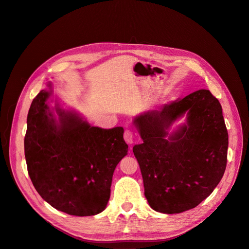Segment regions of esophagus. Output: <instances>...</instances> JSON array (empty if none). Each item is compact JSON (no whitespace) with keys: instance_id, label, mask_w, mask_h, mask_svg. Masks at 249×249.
I'll list each match as a JSON object with an SVG mask.
<instances>
[{"instance_id":"esophagus-1","label":"esophagus","mask_w":249,"mask_h":249,"mask_svg":"<svg viewBox=\"0 0 249 249\" xmlns=\"http://www.w3.org/2000/svg\"><path fill=\"white\" fill-rule=\"evenodd\" d=\"M124 140H125V142L127 143V144H132L133 141H134V134H133V132L129 131V130L124 131Z\"/></svg>"}]
</instances>
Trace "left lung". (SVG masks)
<instances>
[{"instance_id":"left-lung-1","label":"left lung","mask_w":249,"mask_h":249,"mask_svg":"<svg viewBox=\"0 0 249 249\" xmlns=\"http://www.w3.org/2000/svg\"><path fill=\"white\" fill-rule=\"evenodd\" d=\"M186 115L172 133L170 126ZM143 142L133 147L150 208L164 214L193 209L219 184L227 167L229 134L221 105L200 89L161 111L134 118Z\"/></svg>"}]
</instances>
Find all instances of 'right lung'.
I'll list each match as a JSON object with an SVG mask.
<instances>
[{"mask_svg":"<svg viewBox=\"0 0 249 249\" xmlns=\"http://www.w3.org/2000/svg\"><path fill=\"white\" fill-rule=\"evenodd\" d=\"M33 100L25 157L30 178L48 203L73 216L96 215L110 198L112 177L127 155L124 127L90 125L76 111L52 102V83Z\"/></svg>","mask_w":249,"mask_h":249,"instance_id":"add662e5","label":"right lung"}]
</instances>
